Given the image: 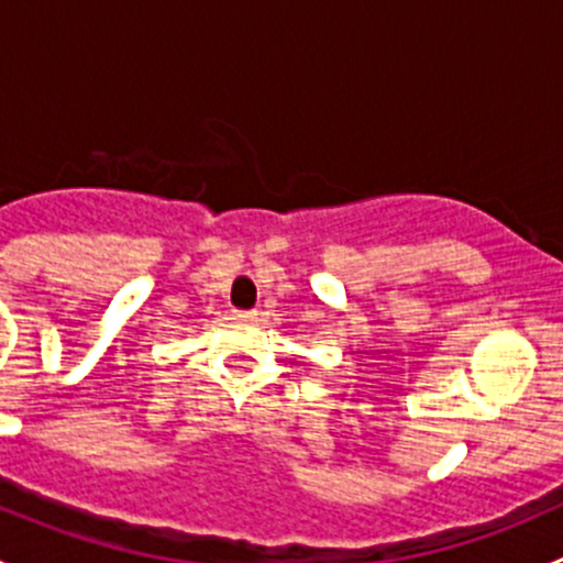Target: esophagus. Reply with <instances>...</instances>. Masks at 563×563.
<instances>
[{"label": "esophagus", "mask_w": 563, "mask_h": 563, "mask_svg": "<svg viewBox=\"0 0 563 563\" xmlns=\"http://www.w3.org/2000/svg\"><path fill=\"white\" fill-rule=\"evenodd\" d=\"M234 316L240 318V321H255L258 313H255V310H234Z\"/></svg>", "instance_id": "1"}]
</instances>
